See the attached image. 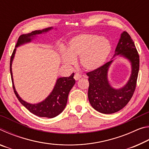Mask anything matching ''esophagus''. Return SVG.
Segmentation results:
<instances>
[{
    "label": "esophagus",
    "mask_w": 149,
    "mask_h": 149,
    "mask_svg": "<svg viewBox=\"0 0 149 149\" xmlns=\"http://www.w3.org/2000/svg\"><path fill=\"white\" fill-rule=\"evenodd\" d=\"M74 77L75 80H78L81 77V75L79 74H78V73H76V74H75Z\"/></svg>",
    "instance_id": "obj_1"
}]
</instances>
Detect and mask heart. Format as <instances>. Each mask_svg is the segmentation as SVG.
Instances as JSON below:
<instances>
[{"label": "heart", "mask_w": 149, "mask_h": 149, "mask_svg": "<svg viewBox=\"0 0 149 149\" xmlns=\"http://www.w3.org/2000/svg\"><path fill=\"white\" fill-rule=\"evenodd\" d=\"M111 51L107 39L95 34H82L71 39L68 50H62V59L65 64L72 65L79 58L83 68L92 71L104 64Z\"/></svg>", "instance_id": "heart-1"}]
</instances>
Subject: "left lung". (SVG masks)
Here are the masks:
<instances>
[{"label": "left lung", "mask_w": 149, "mask_h": 149, "mask_svg": "<svg viewBox=\"0 0 149 149\" xmlns=\"http://www.w3.org/2000/svg\"><path fill=\"white\" fill-rule=\"evenodd\" d=\"M119 54L129 60L132 64V74L123 87L114 89L108 81V70L113 60L87 73L89 83V102L94 109L102 114H113L122 109L132 99L135 90L139 70V56L134 42L126 31L121 35L114 56Z\"/></svg>", "instance_id": "obj_1"}]
</instances>
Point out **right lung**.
Wrapping results in <instances>:
<instances>
[{"label": "right lung", "instance_id": "obj_1", "mask_svg": "<svg viewBox=\"0 0 149 149\" xmlns=\"http://www.w3.org/2000/svg\"><path fill=\"white\" fill-rule=\"evenodd\" d=\"M52 29V27H48L46 29L42 30H35L31 33L27 34H24L20 35L17 40L16 47L19 46L26 42H30L36 35L41 34L42 33L49 31ZM16 49L15 48L14 51L12 52L10 58V74L12 81V86L15 95L21 104L24 106L30 112L37 116L39 117H45V118H54L56 116L60 114L65 107L68 101V94L74 86L75 81L74 79V73L70 75V77H60L57 79L56 85L52 90V93L48 96L47 99L43 101L38 103V104H29L22 100L19 96L17 94L13 83V77H12V62L14 57L15 52Z\"/></svg>", "mask_w": 149, "mask_h": 149}]
</instances>
